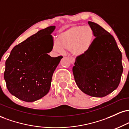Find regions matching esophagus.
I'll return each mask as SVG.
<instances>
[{"label": "esophagus", "instance_id": "esophagus-1", "mask_svg": "<svg viewBox=\"0 0 129 129\" xmlns=\"http://www.w3.org/2000/svg\"><path fill=\"white\" fill-rule=\"evenodd\" d=\"M70 62L72 64H74V63H75V59L72 58V57H70Z\"/></svg>", "mask_w": 129, "mask_h": 129}]
</instances>
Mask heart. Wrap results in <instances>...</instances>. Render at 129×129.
Here are the masks:
<instances>
[{"instance_id":"heart-1","label":"heart","mask_w":129,"mask_h":129,"mask_svg":"<svg viewBox=\"0 0 129 129\" xmlns=\"http://www.w3.org/2000/svg\"><path fill=\"white\" fill-rule=\"evenodd\" d=\"M94 38V31L90 26L74 25L59 34L58 41H54L53 49L58 53L63 52V49L70 50L73 55L83 56L90 50Z\"/></svg>"}]
</instances>
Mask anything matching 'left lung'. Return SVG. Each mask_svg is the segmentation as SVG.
Listing matches in <instances>:
<instances>
[{
    "label": "left lung",
    "mask_w": 129,
    "mask_h": 129,
    "mask_svg": "<svg viewBox=\"0 0 129 129\" xmlns=\"http://www.w3.org/2000/svg\"><path fill=\"white\" fill-rule=\"evenodd\" d=\"M94 33L90 50L76 58L73 73L82 92L102 98L116 90L123 72L122 54L113 36L94 22H88Z\"/></svg>",
    "instance_id": "8db88e82"
}]
</instances>
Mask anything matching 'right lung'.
Listing matches in <instances>:
<instances>
[{
	"instance_id": "add662e5",
	"label": "right lung",
	"mask_w": 129,
	"mask_h": 129,
	"mask_svg": "<svg viewBox=\"0 0 129 129\" xmlns=\"http://www.w3.org/2000/svg\"><path fill=\"white\" fill-rule=\"evenodd\" d=\"M54 29L55 26H50L41 29L16 45L6 60L7 87L19 100L34 102L49 91L53 74L63 57L47 54L53 49L51 34Z\"/></svg>"
}]
</instances>
